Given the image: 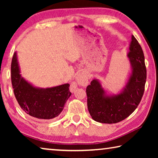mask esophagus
Instances as JSON below:
<instances>
[{
  "instance_id": "esophagus-1",
  "label": "esophagus",
  "mask_w": 158,
  "mask_h": 158,
  "mask_svg": "<svg viewBox=\"0 0 158 158\" xmlns=\"http://www.w3.org/2000/svg\"><path fill=\"white\" fill-rule=\"evenodd\" d=\"M89 83V77H88V73L86 71L80 72L77 75L76 77V82H73L70 85V91L74 92L76 90L77 85H81V86H85Z\"/></svg>"
}]
</instances>
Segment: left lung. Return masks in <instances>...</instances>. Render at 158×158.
<instances>
[{"mask_svg": "<svg viewBox=\"0 0 158 158\" xmlns=\"http://www.w3.org/2000/svg\"><path fill=\"white\" fill-rule=\"evenodd\" d=\"M130 72L124 87L114 94L93 79L86 88L88 109L94 121L102 123H116L127 118L137 109L142 98L146 81L144 55L134 35L127 53Z\"/></svg>", "mask_w": 158, "mask_h": 158, "instance_id": "obj_1", "label": "left lung"}]
</instances>
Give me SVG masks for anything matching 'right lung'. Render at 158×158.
I'll return each instance as SVG.
<instances>
[{"label": "right lung", "mask_w": 158, "mask_h": 158, "mask_svg": "<svg viewBox=\"0 0 158 158\" xmlns=\"http://www.w3.org/2000/svg\"><path fill=\"white\" fill-rule=\"evenodd\" d=\"M20 68L15 52L11 65V79L15 98L26 114L37 119H52L63 110L70 97L69 84L51 88L35 86L20 74Z\"/></svg>", "instance_id": "obj_1"}]
</instances>
